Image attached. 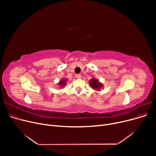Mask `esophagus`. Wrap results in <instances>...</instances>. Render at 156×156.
Instances as JSON below:
<instances>
[{
	"mask_svg": "<svg viewBox=\"0 0 156 156\" xmlns=\"http://www.w3.org/2000/svg\"><path fill=\"white\" fill-rule=\"evenodd\" d=\"M76 77L77 78H78V79H80V78H81V75H80V74H78V75H76Z\"/></svg>",
	"mask_w": 156,
	"mask_h": 156,
	"instance_id": "34e87169",
	"label": "esophagus"
}]
</instances>
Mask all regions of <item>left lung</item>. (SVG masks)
<instances>
[{
  "label": "left lung",
  "mask_w": 156,
  "mask_h": 156,
  "mask_svg": "<svg viewBox=\"0 0 156 156\" xmlns=\"http://www.w3.org/2000/svg\"><path fill=\"white\" fill-rule=\"evenodd\" d=\"M89 84L90 85V86L94 88V89H96V90H99L103 87V85L102 83H100L99 80H97V79L95 78H92L90 80V81L89 82Z\"/></svg>",
  "instance_id": "obj_1"
}]
</instances>
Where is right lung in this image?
Listing matches in <instances>:
<instances>
[{
	"mask_svg": "<svg viewBox=\"0 0 156 156\" xmlns=\"http://www.w3.org/2000/svg\"><path fill=\"white\" fill-rule=\"evenodd\" d=\"M66 81H67V79H62L59 81L58 84L60 85V87H62L66 85Z\"/></svg>",
	"mask_w": 156,
	"mask_h": 156,
	"instance_id": "add662e5",
	"label": "right lung"
}]
</instances>
